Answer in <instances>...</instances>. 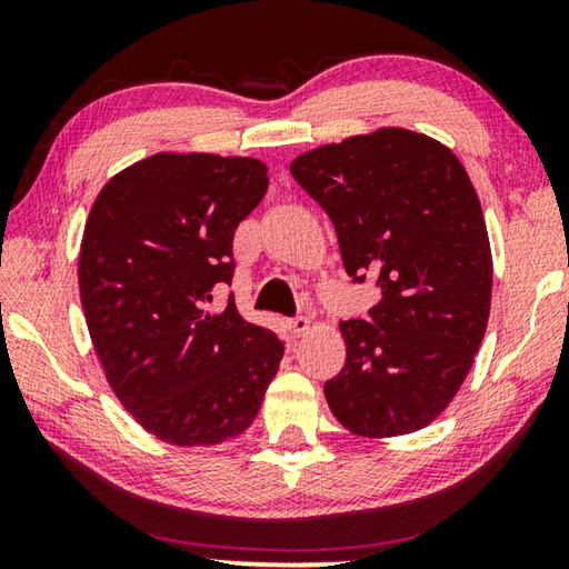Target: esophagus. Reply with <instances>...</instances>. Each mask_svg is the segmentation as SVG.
Masks as SVG:
<instances>
[{
  "label": "esophagus",
  "instance_id": "1",
  "mask_svg": "<svg viewBox=\"0 0 569 569\" xmlns=\"http://www.w3.org/2000/svg\"><path fill=\"white\" fill-rule=\"evenodd\" d=\"M286 326L288 331H291V336H303L308 329H311V321H308L306 316H296V319H288Z\"/></svg>",
  "mask_w": 569,
  "mask_h": 569
}]
</instances>
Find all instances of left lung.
Returning <instances> with one entry per match:
<instances>
[{"label":"left lung","mask_w":569,"mask_h":569,"mask_svg":"<svg viewBox=\"0 0 569 569\" xmlns=\"http://www.w3.org/2000/svg\"><path fill=\"white\" fill-rule=\"evenodd\" d=\"M291 176L329 213L353 283L377 278L369 321H341L346 363L323 383L351 435L399 437L455 399L485 339L492 250L455 152L427 134L381 128L308 150Z\"/></svg>","instance_id":"8db88e82"}]
</instances>
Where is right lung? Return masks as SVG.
I'll use <instances>...</instances> for the list:
<instances>
[{
    "label": "right lung",
    "instance_id": "right-lung-1",
    "mask_svg": "<svg viewBox=\"0 0 569 569\" xmlns=\"http://www.w3.org/2000/svg\"><path fill=\"white\" fill-rule=\"evenodd\" d=\"M253 158L158 152L118 172L90 210L80 298L114 397L176 447H213L253 423L283 341L238 313L233 236L261 203Z\"/></svg>",
    "mask_w": 569,
    "mask_h": 569
}]
</instances>
